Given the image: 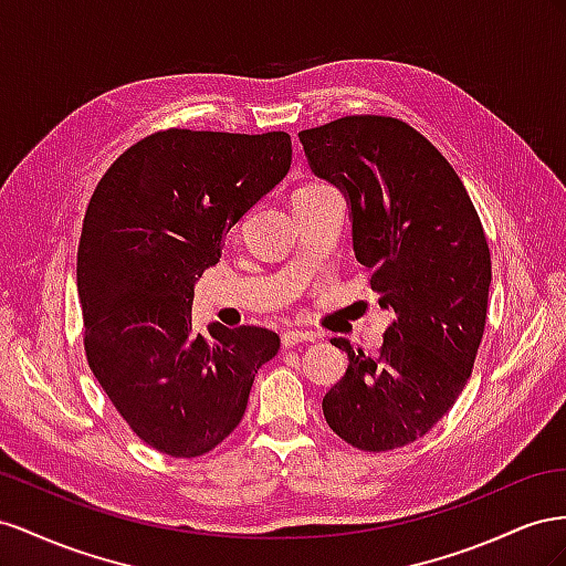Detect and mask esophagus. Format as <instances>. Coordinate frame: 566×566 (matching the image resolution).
Masks as SVG:
<instances>
[{
	"label": "esophagus",
	"instance_id": "34e87169",
	"mask_svg": "<svg viewBox=\"0 0 566 566\" xmlns=\"http://www.w3.org/2000/svg\"><path fill=\"white\" fill-rule=\"evenodd\" d=\"M303 342H313V334L311 332H294V329L282 334V348H294Z\"/></svg>",
	"mask_w": 566,
	"mask_h": 566
}]
</instances>
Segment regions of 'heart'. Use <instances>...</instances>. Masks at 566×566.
<instances>
[{
	"instance_id": "heart-1",
	"label": "heart",
	"mask_w": 566,
	"mask_h": 566,
	"mask_svg": "<svg viewBox=\"0 0 566 566\" xmlns=\"http://www.w3.org/2000/svg\"><path fill=\"white\" fill-rule=\"evenodd\" d=\"M317 187H325V185H322V182H311V185H303V187H298V189H296V193H298V191H311V189H317Z\"/></svg>"
}]
</instances>
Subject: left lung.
I'll use <instances>...</instances> for the list:
<instances>
[{
	"instance_id": "1",
	"label": "left lung",
	"mask_w": 566,
	"mask_h": 566,
	"mask_svg": "<svg viewBox=\"0 0 566 566\" xmlns=\"http://www.w3.org/2000/svg\"><path fill=\"white\" fill-rule=\"evenodd\" d=\"M298 139L313 172L344 191L355 258L396 313L375 358L332 338L348 369L322 412L353 448H402L455 406L472 375L489 308L486 234L453 166L408 123L346 116Z\"/></svg>"
}]
</instances>
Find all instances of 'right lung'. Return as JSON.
I'll use <instances>...</instances> for the list:
<instances>
[{
    "label": "right lung",
    "instance_id": "add662e5",
    "mask_svg": "<svg viewBox=\"0 0 566 566\" xmlns=\"http://www.w3.org/2000/svg\"><path fill=\"white\" fill-rule=\"evenodd\" d=\"M289 168L286 133L170 127L120 154L92 193L77 247L87 363L127 427L170 458L228 439L280 350L263 327L197 334L191 301L237 220Z\"/></svg>",
    "mask_w": 566,
    "mask_h": 566
}]
</instances>
